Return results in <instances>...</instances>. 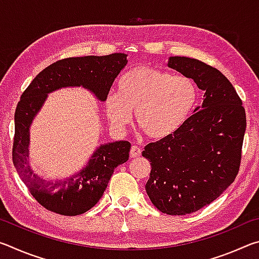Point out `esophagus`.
<instances>
[{"label":"esophagus","mask_w":259,"mask_h":259,"mask_svg":"<svg viewBox=\"0 0 259 259\" xmlns=\"http://www.w3.org/2000/svg\"><path fill=\"white\" fill-rule=\"evenodd\" d=\"M130 155L133 157H138L142 155V148L138 146H133L130 150Z\"/></svg>","instance_id":"34e87169"}]
</instances>
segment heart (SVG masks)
I'll list each match as a JSON object with an SVG mask.
<instances>
[{
  "label": "heart",
  "instance_id": "obj_1",
  "mask_svg": "<svg viewBox=\"0 0 259 259\" xmlns=\"http://www.w3.org/2000/svg\"><path fill=\"white\" fill-rule=\"evenodd\" d=\"M117 93L105 100L107 117L116 129L133 120L148 137L162 139L185 123L198 100V87L191 77L148 66H136L121 76Z\"/></svg>",
  "mask_w": 259,
  "mask_h": 259
}]
</instances>
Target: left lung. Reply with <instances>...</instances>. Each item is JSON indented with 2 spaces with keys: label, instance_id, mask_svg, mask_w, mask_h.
I'll return each instance as SVG.
<instances>
[{
  "label": "left lung",
  "instance_id": "obj_1",
  "mask_svg": "<svg viewBox=\"0 0 259 259\" xmlns=\"http://www.w3.org/2000/svg\"><path fill=\"white\" fill-rule=\"evenodd\" d=\"M168 66L205 91L202 107L182 128L143 151L152 166L148 198L161 212L181 216L210 204L234 182L247 120L242 100L218 69L177 56Z\"/></svg>",
  "mask_w": 259,
  "mask_h": 259
}]
</instances>
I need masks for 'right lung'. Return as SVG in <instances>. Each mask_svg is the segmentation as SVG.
I'll list each match as a JSON object with an SVG mask.
<instances>
[{"label": "right lung", "instance_id": "add662e5", "mask_svg": "<svg viewBox=\"0 0 259 259\" xmlns=\"http://www.w3.org/2000/svg\"><path fill=\"white\" fill-rule=\"evenodd\" d=\"M128 63L126 55L72 57L56 61L38 73L17 105L12 161L34 199L49 211L76 216L96 205L106 190L114 169L129 159L126 140L100 145L80 172L64 181L47 182L28 165L29 126L48 94L65 87H83L102 102L115 77Z\"/></svg>", "mask_w": 259, "mask_h": 259}]
</instances>
